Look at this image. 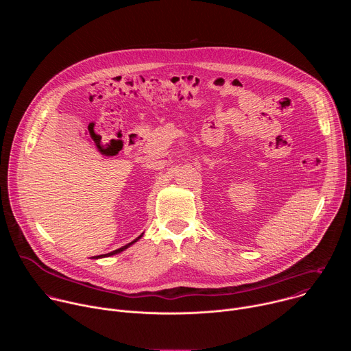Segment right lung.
<instances>
[{
  "instance_id": "obj_1",
  "label": "right lung",
  "mask_w": 351,
  "mask_h": 351,
  "mask_svg": "<svg viewBox=\"0 0 351 351\" xmlns=\"http://www.w3.org/2000/svg\"><path fill=\"white\" fill-rule=\"evenodd\" d=\"M141 237V234L137 237V239H134L133 241H130V243H128L126 245H123V247H121V248H118V250H115V252H111V253H108V254H103V256H95V257H93V258H101V257H110V256H114V254H118V253H121V252H123L125 248H128L129 245H132L136 240H138Z\"/></svg>"
}]
</instances>
